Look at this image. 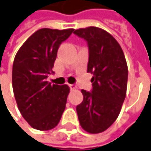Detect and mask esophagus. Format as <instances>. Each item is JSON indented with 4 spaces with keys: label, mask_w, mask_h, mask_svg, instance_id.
I'll return each instance as SVG.
<instances>
[{
    "label": "esophagus",
    "mask_w": 151,
    "mask_h": 151,
    "mask_svg": "<svg viewBox=\"0 0 151 151\" xmlns=\"http://www.w3.org/2000/svg\"><path fill=\"white\" fill-rule=\"evenodd\" d=\"M68 86H69V88L72 90H74V89H77V86H76L75 84H68Z\"/></svg>",
    "instance_id": "esophagus-1"
}]
</instances>
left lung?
<instances>
[{
    "label": "left lung",
    "instance_id": "8db88e82",
    "mask_svg": "<svg viewBox=\"0 0 151 151\" xmlns=\"http://www.w3.org/2000/svg\"><path fill=\"white\" fill-rule=\"evenodd\" d=\"M73 34L88 44V73L93 74V88L82 89L83 101L76 110L83 129L97 134L110 127L121 111L127 93V61L118 42L104 29L92 26Z\"/></svg>",
    "mask_w": 151,
    "mask_h": 151
}]
</instances>
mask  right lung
Segmentation results:
<instances>
[{
	"label": "right lung",
	"instance_id": "add662e5",
	"mask_svg": "<svg viewBox=\"0 0 151 151\" xmlns=\"http://www.w3.org/2000/svg\"><path fill=\"white\" fill-rule=\"evenodd\" d=\"M73 29H40L15 55L12 87L15 101L24 120L35 129L49 131L59 122L65 109L69 88L47 81L60 45Z\"/></svg>",
	"mask_w": 151,
	"mask_h": 151
}]
</instances>
